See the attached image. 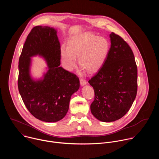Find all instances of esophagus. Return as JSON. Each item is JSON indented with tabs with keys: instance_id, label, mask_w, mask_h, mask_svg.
Returning <instances> with one entry per match:
<instances>
[{
	"instance_id": "obj_1",
	"label": "esophagus",
	"mask_w": 159,
	"mask_h": 159,
	"mask_svg": "<svg viewBox=\"0 0 159 159\" xmlns=\"http://www.w3.org/2000/svg\"><path fill=\"white\" fill-rule=\"evenodd\" d=\"M80 84L81 86H84L85 85H86L87 82H86V81H85V80H84V79H80Z\"/></svg>"
}]
</instances>
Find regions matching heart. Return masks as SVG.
Returning a JSON list of instances; mask_svg holds the SVG:
<instances>
[{
	"mask_svg": "<svg viewBox=\"0 0 159 159\" xmlns=\"http://www.w3.org/2000/svg\"><path fill=\"white\" fill-rule=\"evenodd\" d=\"M110 44L104 36H98L90 33H83L71 37L68 47L60 48L61 62L65 69L72 71L77 65V58L81 67L89 73L99 70L105 61Z\"/></svg>",
	"mask_w": 159,
	"mask_h": 159,
	"instance_id": "heart-1",
	"label": "heart"
}]
</instances>
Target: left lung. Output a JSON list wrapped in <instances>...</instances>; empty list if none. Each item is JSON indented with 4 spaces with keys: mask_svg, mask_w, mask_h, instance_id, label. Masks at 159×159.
<instances>
[{
    "mask_svg": "<svg viewBox=\"0 0 159 159\" xmlns=\"http://www.w3.org/2000/svg\"><path fill=\"white\" fill-rule=\"evenodd\" d=\"M109 38L107 57L89 81L95 93L90 111L96 118L103 122L115 121L125 116L137 92V66L131 48L114 33Z\"/></svg>",
    "mask_w": 159,
    "mask_h": 159,
    "instance_id": "1",
    "label": "left lung"
}]
</instances>
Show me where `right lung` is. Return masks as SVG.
<instances>
[{
  "label": "right lung",
  "instance_id": "1",
  "mask_svg": "<svg viewBox=\"0 0 159 159\" xmlns=\"http://www.w3.org/2000/svg\"><path fill=\"white\" fill-rule=\"evenodd\" d=\"M39 56L48 65L39 79L30 74L31 57ZM60 44L55 28L34 27L28 34L19 60L18 89L26 107L36 118L57 122L68 112L72 95L79 89V78L60 65Z\"/></svg>",
  "mask_w": 159,
  "mask_h": 159
}]
</instances>
